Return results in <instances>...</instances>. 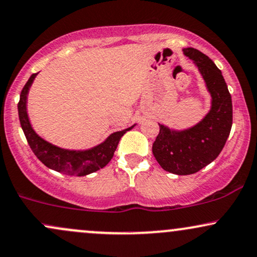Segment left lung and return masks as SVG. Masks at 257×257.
I'll return each instance as SVG.
<instances>
[{
	"label": "left lung",
	"mask_w": 257,
	"mask_h": 257,
	"mask_svg": "<svg viewBox=\"0 0 257 257\" xmlns=\"http://www.w3.org/2000/svg\"><path fill=\"white\" fill-rule=\"evenodd\" d=\"M210 93L211 106L197 124L182 131L159 124L152 152L159 166L176 175L199 172L216 159L232 128V99L222 73L210 58L198 49L185 48Z\"/></svg>",
	"instance_id": "left-lung-1"
}]
</instances>
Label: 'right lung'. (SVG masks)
Masks as SVG:
<instances>
[{"label": "right lung", "mask_w": 257, "mask_h": 257, "mask_svg": "<svg viewBox=\"0 0 257 257\" xmlns=\"http://www.w3.org/2000/svg\"><path fill=\"white\" fill-rule=\"evenodd\" d=\"M36 76L37 73H34L26 82L20 93V100L18 104L20 124L35 156L49 169L70 176H85L107 166L108 162L113 157L120 138L126 132L134 128L135 124L120 132L112 133L101 144L88 150H66L53 145L34 131L28 116V108H26L28 94Z\"/></svg>", "instance_id": "add662e5"}]
</instances>
